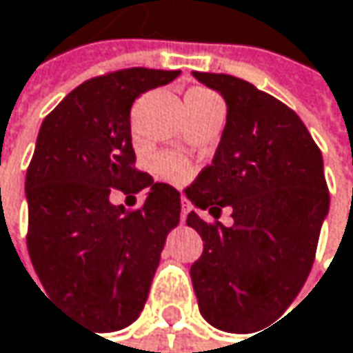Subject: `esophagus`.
<instances>
[{
	"mask_svg": "<svg viewBox=\"0 0 353 353\" xmlns=\"http://www.w3.org/2000/svg\"><path fill=\"white\" fill-rule=\"evenodd\" d=\"M181 203H183V210H181V222H185V220H187V214H189V210H191V208H189V201H187V199H183Z\"/></svg>",
	"mask_w": 353,
	"mask_h": 353,
	"instance_id": "1",
	"label": "esophagus"
}]
</instances>
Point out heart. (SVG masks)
<instances>
[{"instance_id":"obj_1","label":"heart","mask_w":353,"mask_h":353,"mask_svg":"<svg viewBox=\"0 0 353 353\" xmlns=\"http://www.w3.org/2000/svg\"><path fill=\"white\" fill-rule=\"evenodd\" d=\"M199 100H218V98H216V94H212L210 90L203 88L189 90L187 96H185V102H199ZM154 166H156V172L162 179L172 181V183H181L189 174L187 162L181 160L179 156H174V154H162V156H158L156 162H154Z\"/></svg>"}]
</instances>
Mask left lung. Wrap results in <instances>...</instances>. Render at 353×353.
<instances>
[{
	"mask_svg": "<svg viewBox=\"0 0 353 353\" xmlns=\"http://www.w3.org/2000/svg\"><path fill=\"white\" fill-rule=\"evenodd\" d=\"M193 76L224 96L228 114L212 164L185 191L197 208L187 226L203 241L191 281L210 325L253 333L285 312L314 263L329 214L323 156L300 117L271 94L226 74ZM224 207L232 227L217 222Z\"/></svg>",
	"mask_w": 353,
	"mask_h": 353,
	"instance_id": "1",
	"label": "left lung"
}]
</instances>
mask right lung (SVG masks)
Here are the masks:
<instances>
[{"mask_svg":"<svg viewBox=\"0 0 353 353\" xmlns=\"http://www.w3.org/2000/svg\"><path fill=\"white\" fill-rule=\"evenodd\" d=\"M179 74L131 68L72 90L45 117L26 170L34 271L57 306L104 333L143 310L166 236L181 218V193L135 168L129 123L137 96ZM112 188L148 195L141 208L125 210L110 203Z\"/></svg>","mask_w":353,"mask_h":353,"instance_id":"right-lung-1","label":"right lung"}]
</instances>
